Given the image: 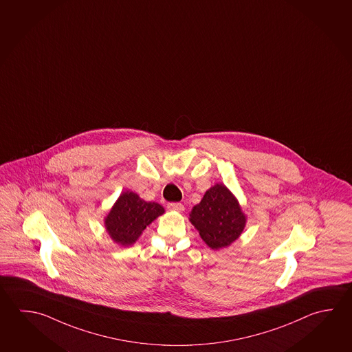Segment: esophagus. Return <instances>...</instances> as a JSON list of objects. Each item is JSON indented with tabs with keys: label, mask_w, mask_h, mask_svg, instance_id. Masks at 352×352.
Returning <instances> with one entry per match:
<instances>
[{
	"label": "esophagus",
	"mask_w": 352,
	"mask_h": 352,
	"mask_svg": "<svg viewBox=\"0 0 352 352\" xmlns=\"http://www.w3.org/2000/svg\"><path fill=\"white\" fill-rule=\"evenodd\" d=\"M167 208H168L170 211H185V206L182 205V204H179V202H171V204H168Z\"/></svg>",
	"instance_id": "1"
}]
</instances>
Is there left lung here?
I'll return each instance as SVG.
<instances>
[{
	"label": "left lung",
	"mask_w": 352,
	"mask_h": 352,
	"mask_svg": "<svg viewBox=\"0 0 352 352\" xmlns=\"http://www.w3.org/2000/svg\"><path fill=\"white\" fill-rule=\"evenodd\" d=\"M190 221L212 250L230 245L241 236L245 226V216L236 199L226 186L218 184L192 208Z\"/></svg>",
	"instance_id": "obj_1"
}]
</instances>
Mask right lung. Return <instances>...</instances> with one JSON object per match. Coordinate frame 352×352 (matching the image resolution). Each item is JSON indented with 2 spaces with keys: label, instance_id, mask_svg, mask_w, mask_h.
<instances>
[{
  "label": "right lung",
  "instance_id": "1",
  "mask_svg": "<svg viewBox=\"0 0 352 352\" xmlns=\"http://www.w3.org/2000/svg\"><path fill=\"white\" fill-rule=\"evenodd\" d=\"M164 213V207L141 199L134 192H124L105 218V227L116 243L130 245L155 218Z\"/></svg>",
  "mask_w": 352,
  "mask_h": 352
}]
</instances>
